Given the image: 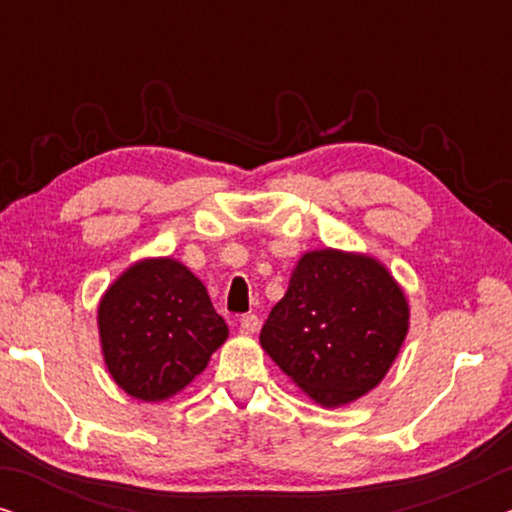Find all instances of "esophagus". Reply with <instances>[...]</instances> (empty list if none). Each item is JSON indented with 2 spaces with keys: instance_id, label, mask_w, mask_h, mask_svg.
Masks as SVG:
<instances>
[{
  "instance_id": "esophagus-1",
  "label": "esophagus",
  "mask_w": 512,
  "mask_h": 512,
  "mask_svg": "<svg viewBox=\"0 0 512 512\" xmlns=\"http://www.w3.org/2000/svg\"><path fill=\"white\" fill-rule=\"evenodd\" d=\"M258 328H261V319H258L256 314H244V317L240 319L242 333H256Z\"/></svg>"
}]
</instances>
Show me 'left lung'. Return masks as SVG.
<instances>
[{"label": "left lung", "instance_id": "1", "mask_svg": "<svg viewBox=\"0 0 512 512\" xmlns=\"http://www.w3.org/2000/svg\"><path fill=\"white\" fill-rule=\"evenodd\" d=\"M410 307L380 261L307 251L261 331L270 359L324 408L375 389L408 335Z\"/></svg>", "mask_w": 512, "mask_h": 512}]
</instances>
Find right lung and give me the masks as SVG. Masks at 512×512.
Here are the masks:
<instances>
[{"instance_id": "1", "label": "right lung", "mask_w": 512, "mask_h": 512, "mask_svg": "<svg viewBox=\"0 0 512 512\" xmlns=\"http://www.w3.org/2000/svg\"><path fill=\"white\" fill-rule=\"evenodd\" d=\"M104 363L125 394L165 401L207 368L228 338L205 284L174 258H144L97 307Z\"/></svg>"}]
</instances>
